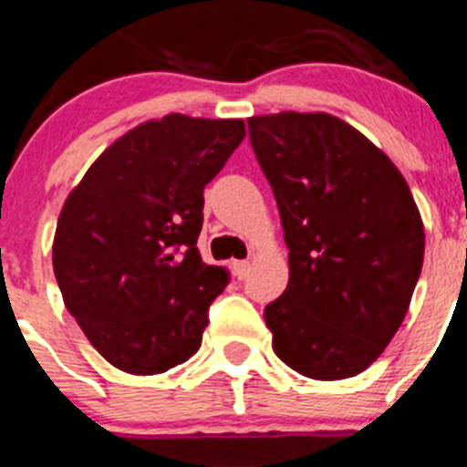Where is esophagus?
Here are the masks:
<instances>
[{
    "label": "esophagus",
    "instance_id": "obj_1",
    "mask_svg": "<svg viewBox=\"0 0 467 467\" xmlns=\"http://www.w3.org/2000/svg\"><path fill=\"white\" fill-rule=\"evenodd\" d=\"M247 274H250V262H234V275H236L238 280L245 278Z\"/></svg>",
    "mask_w": 467,
    "mask_h": 467
}]
</instances>
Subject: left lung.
<instances>
[{"mask_svg":"<svg viewBox=\"0 0 467 467\" xmlns=\"http://www.w3.org/2000/svg\"><path fill=\"white\" fill-rule=\"evenodd\" d=\"M247 128L290 250L287 290L264 308L275 356L317 381L356 377L400 329L423 266L410 184L325 111L250 117Z\"/></svg>","mask_w":467,"mask_h":467,"instance_id":"obj_1","label":"left lung"}]
</instances>
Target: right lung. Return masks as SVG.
<instances>
[{
    "label": "right lung",
    "mask_w": 467,
    "mask_h": 467,
    "mask_svg": "<svg viewBox=\"0 0 467 467\" xmlns=\"http://www.w3.org/2000/svg\"><path fill=\"white\" fill-rule=\"evenodd\" d=\"M245 138L241 119L168 114L111 142L57 217L53 271L95 350L128 374H161L201 348L229 271L196 241L203 189Z\"/></svg>",
    "instance_id": "add662e5"
}]
</instances>
